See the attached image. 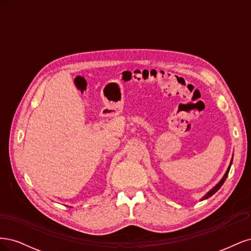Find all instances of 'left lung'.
<instances>
[{
  "instance_id": "left-lung-1",
  "label": "left lung",
  "mask_w": 251,
  "mask_h": 251,
  "mask_svg": "<svg viewBox=\"0 0 251 251\" xmlns=\"http://www.w3.org/2000/svg\"><path fill=\"white\" fill-rule=\"evenodd\" d=\"M231 163H232V161L230 162V165H229V168L228 169H227V171H226V173H225V175H224V177L222 178V180L221 181H220L219 182V183L214 187V188H212L211 189V191L209 192V193H207L206 194V196H204L203 197V198H202V200H204V199H207V198H209V197H211L212 195H214L215 193H217L218 191H219V189H220V187H221L222 185H223V183H224V182H225V180H226V178H227V176H228V173H229V170H230V166H231Z\"/></svg>"
}]
</instances>
